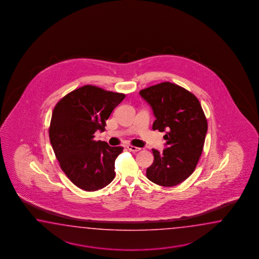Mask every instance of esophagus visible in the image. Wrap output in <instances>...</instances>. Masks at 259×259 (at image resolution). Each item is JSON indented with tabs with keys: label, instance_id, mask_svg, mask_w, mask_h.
Segmentation results:
<instances>
[{
	"label": "esophagus",
	"instance_id": "esophagus-1",
	"mask_svg": "<svg viewBox=\"0 0 259 259\" xmlns=\"http://www.w3.org/2000/svg\"><path fill=\"white\" fill-rule=\"evenodd\" d=\"M127 148L130 150V151H132L133 153H136V152H139V151H141V148H139V147H136V146H133V145H127Z\"/></svg>",
	"mask_w": 259,
	"mask_h": 259
}]
</instances>
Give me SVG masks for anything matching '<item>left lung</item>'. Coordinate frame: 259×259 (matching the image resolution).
Wrapping results in <instances>:
<instances>
[{
	"instance_id": "obj_1",
	"label": "left lung",
	"mask_w": 259,
	"mask_h": 259,
	"mask_svg": "<svg viewBox=\"0 0 259 259\" xmlns=\"http://www.w3.org/2000/svg\"><path fill=\"white\" fill-rule=\"evenodd\" d=\"M140 94L154 112L153 130L165 132L166 141L163 153L153 149L154 163L146 177L164 187L176 186L193 174L203 152L207 132L204 111L194 94L168 81Z\"/></svg>"
}]
</instances>
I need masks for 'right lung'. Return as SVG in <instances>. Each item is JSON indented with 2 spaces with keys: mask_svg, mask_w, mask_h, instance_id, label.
I'll return each mask as SVG.
<instances>
[{
  "mask_svg": "<svg viewBox=\"0 0 259 259\" xmlns=\"http://www.w3.org/2000/svg\"><path fill=\"white\" fill-rule=\"evenodd\" d=\"M125 96L85 85L66 94L54 108L50 142L61 169L81 190L98 191L115 178V161L123 147L94 141V133L105 131L112 111Z\"/></svg>",
  "mask_w": 259,
  "mask_h": 259,
  "instance_id": "1",
  "label": "right lung"
}]
</instances>
